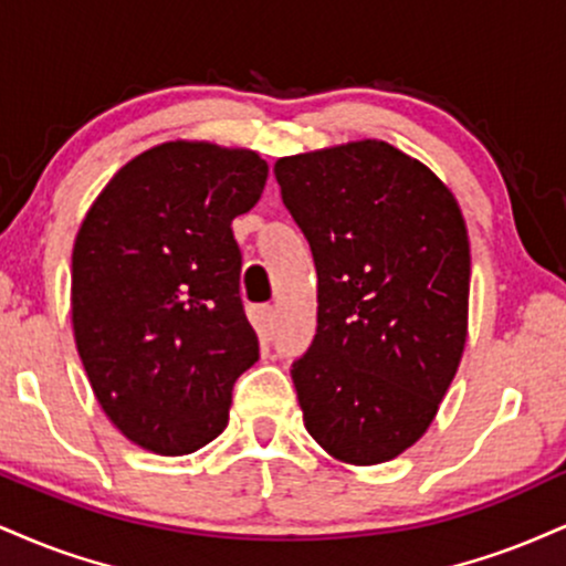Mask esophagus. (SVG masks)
Wrapping results in <instances>:
<instances>
[{
	"label": "esophagus",
	"instance_id": "obj_1",
	"mask_svg": "<svg viewBox=\"0 0 566 566\" xmlns=\"http://www.w3.org/2000/svg\"><path fill=\"white\" fill-rule=\"evenodd\" d=\"M258 335L263 339H269L274 335V326H276V313H274V305H261L258 308Z\"/></svg>",
	"mask_w": 566,
	"mask_h": 566
}]
</instances>
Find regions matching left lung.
<instances>
[{
	"instance_id": "left-lung-1",
	"label": "left lung",
	"mask_w": 566,
	"mask_h": 566,
	"mask_svg": "<svg viewBox=\"0 0 566 566\" xmlns=\"http://www.w3.org/2000/svg\"><path fill=\"white\" fill-rule=\"evenodd\" d=\"M274 174L318 276L316 335L290 369L305 430L339 461L382 464L424 434L464 353V218L387 142L282 158Z\"/></svg>"
}]
</instances>
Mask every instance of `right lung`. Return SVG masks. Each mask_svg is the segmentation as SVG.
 <instances>
[{
  "label": "right lung",
  "instance_id": "1",
  "mask_svg": "<svg viewBox=\"0 0 566 566\" xmlns=\"http://www.w3.org/2000/svg\"><path fill=\"white\" fill-rule=\"evenodd\" d=\"M250 149L166 142L102 189L73 248V332L102 411L136 446L184 455L229 421L258 360L231 221L261 200Z\"/></svg>",
  "mask_w": 566,
  "mask_h": 566
}]
</instances>
